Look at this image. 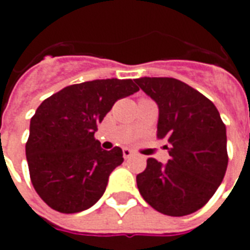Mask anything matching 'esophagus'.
Segmentation results:
<instances>
[{
  "label": "esophagus",
  "mask_w": 250,
  "mask_h": 250,
  "mask_svg": "<svg viewBox=\"0 0 250 250\" xmlns=\"http://www.w3.org/2000/svg\"><path fill=\"white\" fill-rule=\"evenodd\" d=\"M132 155H134V152L131 151L130 148H127V147H125V148H123V157H125V159H128V158H131Z\"/></svg>",
  "instance_id": "obj_1"
}]
</instances>
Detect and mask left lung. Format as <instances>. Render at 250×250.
Here are the masks:
<instances>
[{
  "instance_id": "1",
  "label": "left lung",
  "mask_w": 250,
  "mask_h": 250,
  "mask_svg": "<svg viewBox=\"0 0 250 250\" xmlns=\"http://www.w3.org/2000/svg\"><path fill=\"white\" fill-rule=\"evenodd\" d=\"M157 103L158 139L167 142V163L147 159L136 175L143 199L159 213L191 214L209 201L228 167L226 127L209 99L173 77L135 79Z\"/></svg>"
}]
</instances>
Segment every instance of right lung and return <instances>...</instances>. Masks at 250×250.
<instances>
[{"instance_id": "right-lung-1", "label": "right lung", "mask_w": 250, "mask_h": 250, "mask_svg": "<svg viewBox=\"0 0 250 250\" xmlns=\"http://www.w3.org/2000/svg\"><path fill=\"white\" fill-rule=\"evenodd\" d=\"M139 91L131 79L73 84L45 99L30 119L25 146L33 188L60 213H79L102 198L123 151L103 150L98 125L116 100Z\"/></svg>"}]
</instances>
